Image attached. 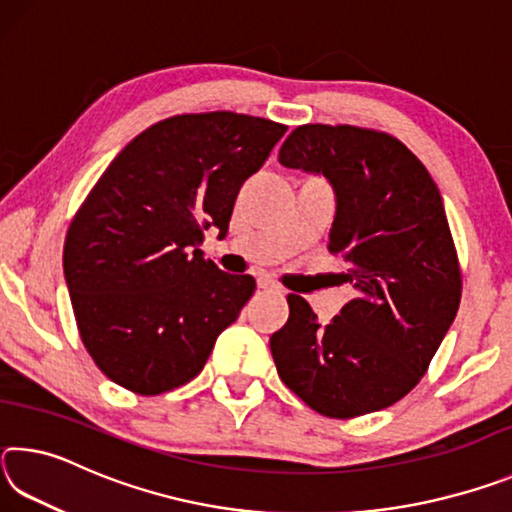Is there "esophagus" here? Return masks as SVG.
Wrapping results in <instances>:
<instances>
[{
  "instance_id": "34e87169",
  "label": "esophagus",
  "mask_w": 512,
  "mask_h": 512,
  "mask_svg": "<svg viewBox=\"0 0 512 512\" xmlns=\"http://www.w3.org/2000/svg\"><path fill=\"white\" fill-rule=\"evenodd\" d=\"M257 287L262 291H273V293H282V287L280 284H275L273 280H268V277H259L257 280Z\"/></svg>"
}]
</instances>
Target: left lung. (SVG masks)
Instances as JSON below:
<instances>
[{
  "label": "left lung",
  "instance_id": "obj_1",
  "mask_svg": "<svg viewBox=\"0 0 512 512\" xmlns=\"http://www.w3.org/2000/svg\"><path fill=\"white\" fill-rule=\"evenodd\" d=\"M280 162L332 185L329 250L357 296L320 325L291 293L287 325L271 336L277 375L327 418L386 409L427 372L461 305L443 196L400 140L368 128L298 126Z\"/></svg>",
  "mask_w": 512,
  "mask_h": 512
}]
</instances>
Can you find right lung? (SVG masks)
I'll return each mask as SVG.
<instances>
[{
  "label": "right lung",
  "mask_w": 512,
  "mask_h": 512,
  "mask_svg": "<svg viewBox=\"0 0 512 512\" xmlns=\"http://www.w3.org/2000/svg\"><path fill=\"white\" fill-rule=\"evenodd\" d=\"M287 126L237 112L176 115L124 146L67 230L65 282L83 345L115 384L160 395L203 370L255 291L203 257Z\"/></svg>",
  "instance_id": "1"
}]
</instances>
